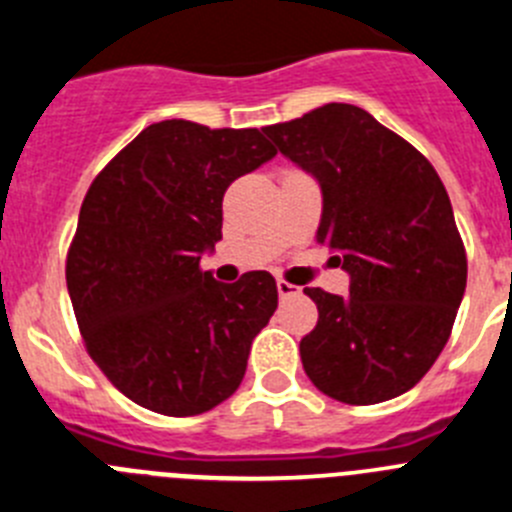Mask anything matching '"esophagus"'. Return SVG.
I'll return each mask as SVG.
<instances>
[{
  "instance_id": "obj_1",
  "label": "esophagus",
  "mask_w": 512,
  "mask_h": 512,
  "mask_svg": "<svg viewBox=\"0 0 512 512\" xmlns=\"http://www.w3.org/2000/svg\"><path fill=\"white\" fill-rule=\"evenodd\" d=\"M277 292H279V297H282V300H289V297L300 295V287H295V284L282 282V279H279V282H277Z\"/></svg>"
}]
</instances>
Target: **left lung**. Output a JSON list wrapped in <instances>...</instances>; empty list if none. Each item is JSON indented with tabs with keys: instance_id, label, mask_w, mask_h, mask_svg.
I'll use <instances>...</instances> for the list:
<instances>
[{
	"instance_id": "obj_1",
	"label": "left lung",
	"mask_w": 512,
	"mask_h": 512,
	"mask_svg": "<svg viewBox=\"0 0 512 512\" xmlns=\"http://www.w3.org/2000/svg\"><path fill=\"white\" fill-rule=\"evenodd\" d=\"M264 133L318 182L315 238L348 274L346 297L305 289L318 305L300 341L305 374L348 405L408 392L449 341L467 289V253L436 169L354 104H323Z\"/></svg>"
}]
</instances>
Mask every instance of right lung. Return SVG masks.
Segmentation results:
<instances>
[{"label":"right lung","mask_w":512,"mask_h":512,"mask_svg":"<svg viewBox=\"0 0 512 512\" xmlns=\"http://www.w3.org/2000/svg\"><path fill=\"white\" fill-rule=\"evenodd\" d=\"M274 156L256 128L164 120L89 187L66 284L89 356L140 408L200 415L243 382L277 282L248 271L223 284L200 261L223 238L225 189Z\"/></svg>","instance_id":"add662e5"}]
</instances>
